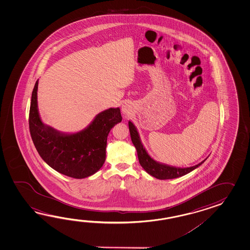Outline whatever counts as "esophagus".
Wrapping results in <instances>:
<instances>
[{
    "mask_svg": "<svg viewBox=\"0 0 250 250\" xmlns=\"http://www.w3.org/2000/svg\"><path fill=\"white\" fill-rule=\"evenodd\" d=\"M122 111H123L124 114H127V115L130 114L131 112H132V105H131V104L128 103V102H125L123 105H122Z\"/></svg>",
    "mask_w": 250,
    "mask_h": 250,
    "instance_id": "34e87169",
    "label": "esophagus"
}]
</instances>
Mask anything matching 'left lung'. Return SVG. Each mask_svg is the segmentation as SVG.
Returning a JSON list of instances; mask_svg holds the SVG:
<instances>
[{
  "instance_id": "1",
  "label": "left lung",
  "mask_w": 250,
  "mask_h": 250,
  "mask_svg": "<svg viewBox=\"0 0 250 250\" xmlns=\"http://www.w3.org/2000/svg\"><path fill=\"white\" fill-rule=\"evenodd\" d=\"M128 127H129L131 141L137 149L139 164L149 175L153 176L158 180H170V179H176L181 176L186 175L192 170L197 169V167H199L207 160L206 158L198 165L190 166V167H184V168L175 167V166L165 165L163 163L157 162L149 155L140 139V136L137 127L131 122H128Z\"/></svg>"
}]
</instances>
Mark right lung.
<instances>
[{
  "label": "right lung",
  "mask_w": 250,
  "mask_h": 250,
  "mask_svg": "<svg viewBox=\"0 0 250 250\" xmlns=\"http://www.w3.org/2000/svg\"><path fill=\"white\" fill-rule=\"evenodd\" d=\"M37 80L29 110V130L42 159L53 170L75 179H84L101 169L106 157L107 137L123 121L120 108L96 114L86 127L75 133L62 132L42 123L38 104Z\"/></svg>",
  "instance_id": "1"
}]
</instances>
